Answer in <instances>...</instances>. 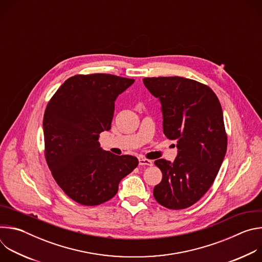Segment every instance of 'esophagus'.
<instances>
[{"label":"esophagus","mask_w":262,"mask_h":262,"mask_svg":"<svg viewBox=\"0 0 262 262\" xmlns=\"http://www.w3.org/2000/svg\"><path fill=\"white\" fill-rule=\"evenodd\" d=\"M139 164L144 165V166H152L154 162L150 160H146V159H139Z\"/></svg>","instance_id":"1"}]
</instances>
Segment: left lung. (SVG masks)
Segmentation results:
<instances>
[{
  "label": "left lung",
  "mask_w": 262,
  "mask_h": 262,
  "mask_svg": "<svg viewBox=\"0 0 262 262\" xmlns=\"http://www.w3.org/2000/svg\"><path fill=\"white\" fill-rule=\"evenodd\" d=\"M145 87L161 102L164 134L177 141L174 162L157 160L163 173L156 200L169 209L196 203L211 186L227 150L223 111L214 92L180 77L145 78Z\"/></svg>",
  "instance_id": "8db88e82"
}]
</instances>
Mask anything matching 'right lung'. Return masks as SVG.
<instances>
[{"label": "right lung", "mask_w": 262, "mask_h": 262, "mask_svg": "<svg viewBox=\"0 0 262 262\" xmlns=\"http://www.w3.org/2000/svg\"><path fill=\"white\" fill-rule=\"evenodd\" d=\"M135 80L95 73L66 80L45 112L48 166L64 193L82 205L113 198L139 164L133 156L102 150L99 134L111 129L115 100Z\"/></svg>", "instance_id": "right-lung-1"}]
</instances>
